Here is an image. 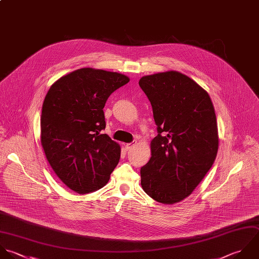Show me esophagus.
I'll return each instance as SVG.
<instances>
[{"instance_id": "34e87169", "label": "esophagus", "mask_w": 259, "mask_h": 259, "mask_svg": "<svg viewBox=\"0 0 259 259\" xmlns=\"http://www.w3.org/2000/svg\"><path fill=\"white\" fill-rule=\"evenodd\" d=\"M135 145H136V141L131 142V143H127V144H125V149L128 151V150H130L132 147H134Z\"/></svg>"}]
</instances>
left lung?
<instances>
[{"label":"left lung","instance_id":"obj_1","mask_svg":"<svg viewBox=\"0 0 259 259\" xmlns=\"http://www.w3.org/2000/svg\"><path fill=\"white\" fill-rule=\"evenodd\" d=\"M139 85L151 103L157 136L140 169L143 191L161 204L189 197L212 167L219 136L207 91L188 75L169 70L144 75Z\"/></svg>","mask_w":259,"mask_h":259}]
</instances>
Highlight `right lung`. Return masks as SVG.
<instances>
[{
	"label": "right lung",
	"instance_id": "obj_1",
	"mask_svg": "<svg viewBox=\"0 0 259 259\" xmlns=\"http://www.w3.org/2000/svg\"><path fill=\"white\" fill-rule=\"evenodd\" d=\"M130 78L84 67L57 79L48 90L40 119L41 145L55 175L73 192L102 189L117 166L121 147L107 134L104 107Z\"/></svg>",
	"mask_w": 259,
	"mask_h": 259
}]
</instances>
